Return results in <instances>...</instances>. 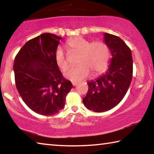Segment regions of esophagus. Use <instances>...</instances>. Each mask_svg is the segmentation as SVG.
<instances>
[{
    "mask_svg": "<svg viewBox=\"0 0 154 154\" xmlns=\"http://www.w3.org/2000/svg\"><path fill=\"white\" fill-rule=\"evenodd\" d=\"M72 85H73V86H76V85H78L77 82H72Z\"/></svg>",
    "mask_w": 154,
    "mask_h": 154,
    "instance_id": "esophagus-1",
    "label": "esophagus"
}]
</instances>
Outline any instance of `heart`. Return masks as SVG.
<instances>
[{"mask_svg": "<svg viewBox=\"0 0 154 154\" xmlns=\"http://www.w3.org/2000/svg\"><path fill=\"white\" fill-rule=\"evenodd\" d=\"M67 46L72 52L79 54L77 66L69 68L64 72V77L73 82H79L90 75H98L107 68L110 49L103 41L91 43L82 37H75L68 41ZM56 64L62 71L67 69L69 63L64 51L61 48L56 49L55 54Z\"/></svg>", "mask_w": 154, "mask_h": 154, "instance_id": "obj_1", "label": "heart"}]
</instances>
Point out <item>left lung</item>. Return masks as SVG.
I'll use <instances>...</instances> for the list:
<instances>
[{"label": "left lung", "mask_w": 154, "mask_h": 154, "mask_svg": "<svg viewBox=\"0 0 154 154\" xmlns=\"http://www.w3.org/2000/svg\"><path fill=\"white\" fill-rule=\"evenodd\" d=\"M112 58L105 74L88 82V91L83 99V105L94 112L113 109L121 102L131 83L133 61L130 49L116 35L104 34Z\"/></svg>", "instance_id": "1"}]
</instances>
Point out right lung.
Instances as JSON below:
<instances>
[{
	"instance_id": "right-lung-1",
	"label": "right lung",
	"mask_w": 154,
	"mask_h": 154,
	"mask_svg": "<svg viewBox=\"0 0 154 154\" xmlns=\"http://www.w3.org/2000/svg\"><path fill=\"white\" fill-rule=\"evenodd\" d=\"M60 37L44 33L25 43L14 63L17 90L31 110L43 116L64 108L72 85L64 79L55 60Z\"/></svg>"
}]
</instances>
